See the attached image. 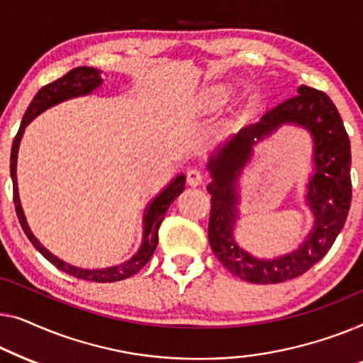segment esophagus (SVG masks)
Listing matches in <instances>:
<instances>
[{
	"label": "esophagus",
	"mask_w": 363,
	"mask_h": 363,
	"mask_svg": "<svg viewBox=\"0 0 363 363\" xmlns=\"http://www.w3.org/2000/svg\"><path fill=\"white\" fill-rule=\"evenodd\" d=\"M203 181V174L199 167H191L187 169V184L189 186H199Z\"/></svg>",
	"instance_id": "obj_1"
}]
</instances>
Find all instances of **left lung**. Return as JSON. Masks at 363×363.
<instances>
[{
	"instance_id": "obj_1",
	"label": "left lung",
	"mask_w": 363,
	"mask_h": 363,
	"mask_svg": "<svg viewBox=\"0 0 363 363\" xmlns=\"http://www.w3.org/2000/svg\"><path fill=\"white\" fill-rule=\"evenodd\" d=\"M301 125L313 140V172L306 184L305 203L315 220L310 233L293 252L274 259H259L239 247L234 237L239 216V177L252 159L254 146L281 125ZM350 141L333 100L324 91L301 85L298 95L283 101L258 123L240 130L218 145L207 161L212 194L208 243L223 267L240 279L274 284L293 279L314 267L342 230L349 216Z\"/></svg>"
}]
</instances>
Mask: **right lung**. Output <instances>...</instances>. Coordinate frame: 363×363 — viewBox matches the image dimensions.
Masks as SVG:
<instances>
[{
    "label": "right lung",
    "mask_w": 363,
    "mask_h": 363,
    "mask_svg": "<svg viewBox=\"0 0 363 363\" xmlns=\"http://www.w3.org/2000/svg\"><path fill=\"white\" fill-rule=\"evenodd\" d=\"M101 84H104L101 70L94 69V67H77L62 75L60 79L52 82V84L44 85L43 89L35 94L33 101H30L28 106L26 113L23 116L21 126H19L18 135L13 141L11 164H9V167H11L14 207H16L19 223H21L24 233H26V237L29 238V242L34 245L35 250H38V252L43 255L48 262L52 263L55 268H59L60 272L70 274V277L85 279V281L113 283V281H121V279L133 277V274H136L147 262H150V258L152 257V253H155L156 250L157 232H160L162 218H164L167 208L171 207V203L174 202L176 197L184 191V186H186V176L177 174L174 179L167 184V186L146 206L145 216H143V238H141V245L140 248H138V252L123 263L115 264V267L95 268V269L80 268V267H75V264L64 262V259L55 257L52 252H49V250L45 248L38 238H35V235L29 228L26 216H24L21 199H19L18 177H16L19 145H21L24 130H26V126L30 123V121H33L35 116L43 113V111L52 108V106L62 104V101L94 94L96 89H100Z\"/></svg>",
    "instance_id": "add662e5"
}]
</instances>
